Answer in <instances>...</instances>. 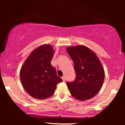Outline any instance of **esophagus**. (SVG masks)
Segmentation results:
<instances>
[{
	"instance_id": "1",
	"label": "esophagus",
	"mask_w": 125,
	"mask_h": 125,
	"mask_svg": "<svg viewBox=\"0 0 125 125\" xmlns=\"http://www.w3.org/2000/svg\"><path fill=\"white\" fill-rule=\"evenodd\" d=\"M61 78H62L63 81H64V82L65 81V76H62Z\"/></svg>"
}]
</instances>
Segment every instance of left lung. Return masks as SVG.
I'll use <instances>...</instances> for the list:
<instances>
[{
  "instance_id": "obj_1",
  "label": "left lung",
  "mask_w": 125,
  "mask_h": 125,
  "mask_svg": "<svg viewBox=\"0 0 125 125\" xmlns=\"http://www.w3.org/2000/svg\"><path fill=\"white\" fill-rule=\"evenodd\" d=\"M66 51L74 62L76 79L67 82L71 95L80 101L94 97L103 85L105 72L98 57L85 45L69 47Z\"/></svg>"
}]
</instances>
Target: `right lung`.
<instances>
[{
	"mask_svg": "<svg viewBox=\"0 0 125 125\" xmlns=\"http://www.w3.org/2000/svg\"><path fill=\"white\" fill-rule=\"evenodd\" d=\"M54 54L49 44L39 46L25 60L20 72L21 83L28 94L39 100L53 94L58 83L62 81L51 64Z\"/></svg>",
	"mask_w": 125,
	"mask_h": 125,
	"instance_id": "1",
	"label": "right lung"
}]
</instances>
